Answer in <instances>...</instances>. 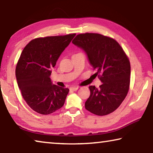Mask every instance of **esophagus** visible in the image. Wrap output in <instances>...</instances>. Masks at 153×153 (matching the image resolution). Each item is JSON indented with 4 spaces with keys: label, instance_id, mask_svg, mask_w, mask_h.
<instances>
[{
    "label": "esophagus",
    "instance_id": "esophagus-1",
    "mask_svg": "<svg viewBox=\"0 0 153 153\" xmlns=\"http://www.w3.org/2000/svg\"><path fill=\"white\" fill-rule=\"evenodd\" d=\"M78 88H79L78 86H74V87H71L69 89H70L71 91H76Z\"/></svg>",
    "mask_w": 153,
    "mask_h": 153
}]
</instances>
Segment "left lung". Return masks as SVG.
Here are the masks:
<instances>
[{
    "mask_svg": "<svg viewBox=\"0 0 153 153\" xmlns=\"http://www.w3.org/2000/svg\"><path fill=\"white\" fill-rule=\"evenodd\" d=\"M86 54L102 84L90 86V95L85 108L95 115H108L125 99L130 82V63L123 48L113 38L99 33L78 34L72 41Z\"/></svg>",
    "mask_w": 153,
    "mask_h": 153,
    "instance_id": "obj_1",
    "label": "left lung"
}]
</instances>
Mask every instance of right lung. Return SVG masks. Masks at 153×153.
<instances>
[{
  "mask_svg": "<svg viewBox=\"0 0 153 153\" xmlns=\"http://www.w3.org/2000/svg\"><path fill=\"white\" fill-rule=\"evenodd\" d=\"M76 33L31 40L23 50L15 69L18 86L30 107L48 115L63 107L69 90L53 84L51 69Z\"/></svg>",
  "mask_w": 153,
  "mask_h": 153,
  "instance_id": "obj_1",
  "label": "right lung"
}]
</instances>
